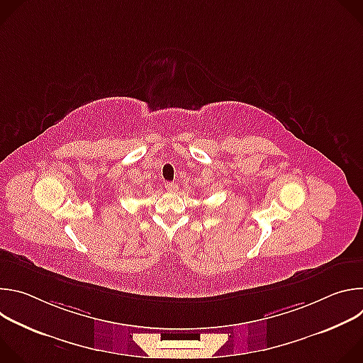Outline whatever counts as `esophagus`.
Masks as SVG:
<instances>
[{
	"instance_id": "1",
	"label": "esophagus",
	"mask_w": 363,
	"mask_h": 363,
	"mask_svg": "<svg viewBox=\"0 0 363 363\" xmlns=\"http://www.w3.org/2000/svg\"><path fill=\"white\" fill-rule=\"evenodd\" d=\"M165 188H167V191H169V192H175V191L178 189V185H177L175 182H165Z\"/></svg>"
}]
</instances>
